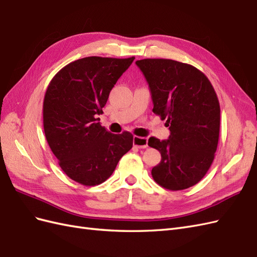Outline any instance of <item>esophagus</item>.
Instances as JSON below:
<instances>
[{"label": "esophagus", "instance_id": "34e87169", "mask_svg": "<svg viewBox=\"0 0 257 257\" xmlns=\"http://www.w3.org/2000/svg\"><path fill=\"white\" fill-rule=\"evenodd\" d=\"M133 144L135 147L139 148V149H145V148L148 147V139L146 137L134 136Z\"/></svg>", "mask_w": 257, "mask_h": 257}]
</instances>
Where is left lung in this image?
Masks as SVG:
<instances>
[{
	"instance_id": "left-lung-1",
	"label": "left lung",
	"mask_w": 257,
	"mask_h": 257,
	"mask_svg": "<svg viewBox=\"0 0 257 257\" xmlns=\"http://www.w3.org/2000/svg\"><path fill=\"white\" fill-rule=\"evenodd\" d=\"M149 84L152 111L169 126L168 139L150 137L161 152L154 181L172 191L198 183L211 166L220 134V104L211 82L199 69L169 59L136 61Z\"/></svg>"
}]
</instances>
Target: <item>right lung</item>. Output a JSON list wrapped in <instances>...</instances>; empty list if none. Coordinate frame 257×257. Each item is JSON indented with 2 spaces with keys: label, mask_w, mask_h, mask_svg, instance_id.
I'll list each match as a JSON object with an SVG mask.
<instances>
[{
  "label": "right lung",
  "mask_w": 257,
  "mask_h": 257,
  "mask_svg": "<svg viewBox=\"0 0 257 257\" xmlns=\"http://www.w3.org/2000/svg\"><path fill=\"white\" fill-rule=\"evenodd\" d=\"M134 59L76 60L57 73L46 91V139L62 170L82 185L106 181L133 147V135L109 133L96 115L103 113L111 89Z\"/></svg>",
  "instance_id": "obj_1"
}]
</instances>
